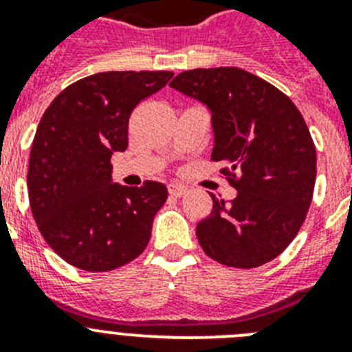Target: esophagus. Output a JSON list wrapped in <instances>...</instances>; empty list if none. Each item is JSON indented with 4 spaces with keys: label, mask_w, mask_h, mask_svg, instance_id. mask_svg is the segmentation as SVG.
Wrapping results in <instances>:
<instances>
[{
    "label": "esophagus",
    "mask_w": 352,
    "mask_h": 352,
    "mask_svg": "<svg viewBox=\"0 0 352 352\" xmlns=\"http://www.w3.org/2000/svg\"><path fill=\"white\" fill-rule=\"evenodd\" d=\"M167 190H169V194L173 195V197H182L186 192V186L178 185V183H169V185H167Z\"/></svg>",
    "instance_id": "1"
}]
</instances>
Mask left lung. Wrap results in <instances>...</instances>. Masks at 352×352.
I'll use <instances>...</instances> for the list:
<instances>
[{
    "instance_id": "1",
    "label": "left lung",
    "mask_w": 352,
    "mask_h": 352,
    "mask_svg": "<svg viewBox=\"0 0 352 352\" xmlns=\"http://www.w3.org/2000/svg\"><path fill=\"white\" fill-rule=\"evenodd\" d=\"M170 88L211 111L220 173L238 190L213 199L197 223L204 254L231 268H257L289 247L301 229L316 185V146L287 95L236 67L182 72Z\"/></svg>"
}]
</instances>
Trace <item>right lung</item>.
<instances>
[{"label": "right lung", "instance_id": "1", "mask_svg": "<svg viewBox=\"0 0 352 352\" xmlns=\"http://www.w3.org/2000/svg\"><path fill=\"white\" fill-rule=\"evenodd\" d=\"M173 72H102L56 96L36 129L28 167L33 219L49 247L84 272H111L144 252L166 185L111 182V157L129 146L135 105Z\"/></svg>", "mask_w": 352, "mask_h": 352}]
</instances>
